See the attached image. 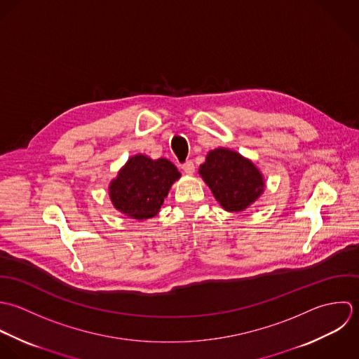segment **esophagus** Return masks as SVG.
I'll return each mask as SVG.
<instances>
[{"label":"esophagus","instance_id":"34e87169","mask_svg":"<svg viewBox=\"0 0 359 359\" xmlns=\"http://www.w3.org/2000/svg\"><path fill=\"white\" fill-rule=\"evenodd\" d=\"M182 169H183V172H184V173H187V175H193V173H194V170H196L194 162H193V161H187V162H184V163L182 165Z\"/></svg>","mask_w":359,"mask_h":359}]
</instances>
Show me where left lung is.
<instances>
[{
  "mask_svg": "<svg viewBox=\"0 0 359 359\" xmlns=\"http://www.w3.org/2000/svg\"><path fill=\"white\" fill-rule=\"evenodd\" d=\"M200 175L212 190L219 204L230 212H238L252 204L264 191L259 170L240 154L217 148L200 166Z\"/></svg>",
  "mask_w": 359,
  "mask_h": 359,
  "instance_id": "8db88e82",
  "label": "left lung"
}]
</instances>
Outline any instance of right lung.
I'll return each mask as SVG.
<instances>
[{
  "mask_svg": "<svg viewBox=\"0 0 359 359\" xmlns=\"http://www.w3.org/2000/svg\"><path fill=\"white\" fill-rule=\"evenodd\" d=\"M179 177V170L168 159L152 161L145 155H136L111 183L109 196L122 214L148 219L159 212L170 186Z\"/></svg>",
  "mask_w": 359,
  "mask_h": 359,
  "instance_id": "obj_1",
  "label": "right lung"
}]
</instances>
